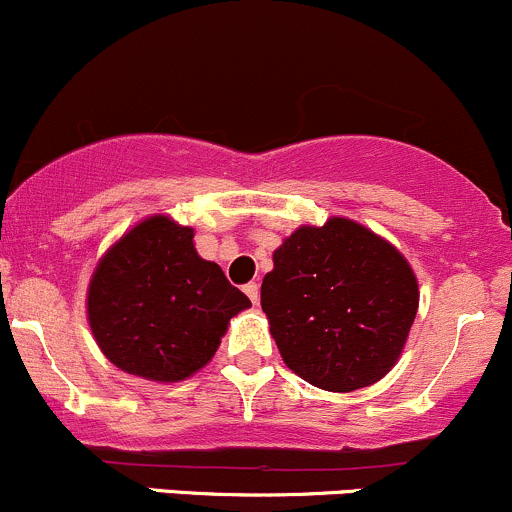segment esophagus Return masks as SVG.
<instances>
[{
    "label": "esophagus",
    "instance_id": "esophagus-1",
    "mask_svg": "<svg viewBox=\"0 0 512 512\" xmlns=\"http://www.w3.org/2000/svg\"><path fill=\"white\" fill-rule=\"evenodd\" d=\"M244 293L249 295V300L254 302V305H258V285H256V283H249V285H244Z\"/></svg>",
    "mask_w": 512,
    "mask_h": 512
}]
</instances>
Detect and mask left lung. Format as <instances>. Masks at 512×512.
<instances>
[{"instance_id": "1", "label": "left lung", "mask_w": 512, "mask_h": 512, "mask_svg": "<svg viewBox=\"0 0 512 512\" xmlns=\"http://www.w3.org/2000/svg\"><path fill=\"white\" fill-rule=\"evenodd\" d=\"M417 278L386 239L344 217L295 229L273 251L261 307L285 366L351 393L395 366L417 315Z\"/></svg>"}]
</instances>
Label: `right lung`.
Segmentation results:
<instances>
[{"instance_id": "1", "label": "right lung", "mask_w": 512, "mask_h": 512, "mask_svg": "<svg viewBox=\"0 0 512 512\" xmlns=\"http://www.w3.org/2000/svg\"><path fill=\"white\" fill-rule=\"evenodd\" d=\"M190 227L153 214L100 258L87 320L102 354L146 381L178 383L210 364L251 300L195 251Z\"/></svg>"}]
</instances>
